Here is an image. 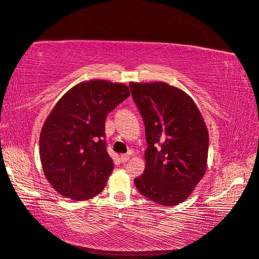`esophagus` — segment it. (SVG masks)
<instances>
[{
	"mask_svg": "<svg viewBox=\"0 0 259 259\" xmlns=\"http://www.w3.org/2000/svg\"><path fill=\"white\" fill-rule=\"evenodd\" d=\"M130 158H131V155H128V153H125V155H121L120 156V161L121 162H126V161L130 160Z\"/></svg>",
	"mask_w": 259,
	"mask_h": 259,
	"instance_id": "obj_1",
	"label": "esophagus"
}]
</instances>
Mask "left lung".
I'll return each instance as SVG.
<instances>
[{
	"mask_svg": "<svg viewBox=\"0 0 259 259\" xmlns=\"http://www.w3.org/2000/svg\"><path fill=\"white\" fill-rule=\"evenodd\" d=\"M146 126V169L134 180L140 193L161 206L187 199L207 169L209 135L196 103L164 81L130 83Z\"/></svg>",
	"mask_w": 259,
	"mask_h": 259,
	"instance_id": "obj_1",
	"label": "left lung"
}]
</instances>
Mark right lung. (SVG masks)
<instances>
[{"label":"right lung","mask_w":259,"mask_h":259,"mask_svg":"<svg viewBox=\"0 0 259 259\" xmlns=\"http://www.w3.org/2000/svg\"><path fill=\"white\" fill-rule=\"evenodd\" d=\"M128 97V88L121 83L81 81L50 112L40 131L39 156L45 178L61 196L88 200L106 187L113 169L106 118Z\"/></svg>","instance_id":"obj_1"}]
</instances>
